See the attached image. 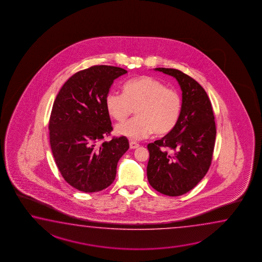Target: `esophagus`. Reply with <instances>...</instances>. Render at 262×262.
<instances>
[{"label": "esophagus", "instance_id": "esophagus-1", "mask_svg": "<svg viewBox=\"0 0 262 262\" xmlns=\"http://www.w3.org/2000/svg\"><path fill=\"white\" fill-rule=\"evenodd\" d=\"M129 145H130V149H138L139 147V144L135 142V141H131Z\"/></svg>", "mask_w": 262, "mask_h": 262}]
</instances>
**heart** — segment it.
<instances>
[{
	"label": "heart",
	"mask_w": 262,
	"mask_h": 262,
	"mask_svg": "<svg viewBox=\"0 0 262 262\" xmlns=\"http://www.w3.org/2000/svg\"><path fill=\"white\" fill-rule=\"evenodd\" d=\"M123 94L108 92L105 106L114 120L122 122L136 111L137 116L116 126V132L132 140L149 134L163 135L174 128L180 118L182 99L180 93L166 88L150 76H140L123 84Z\"/></svg>",
	"instance_id": "b5f03b06"
}]
</instances>
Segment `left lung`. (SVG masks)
I'll return each instance as SVG.
<instances>
[{"mask_svg":"<svg viewBox=\"0 0 262 262\" xmlns=\"http://www.w3.org/2000/svg\"><path fill=\"white\" fill-rule=\"evenodd\" d=\"M177 79L182 91V108L174 128L148 144L147 176L154 190L168 196L190 191L210 167L215 147V117L210 100L194 79L176 69L156 68Z\"/></svg>","mask_w":262,"mask_h":262,"instance_id":"obj_1","label":"left lung"}]
</instances>
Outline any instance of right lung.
I'll use <instances>...</instances> for the list:
<instances>
[{
    "label": "right lung",
    "instance_id": "1",
    "mask_svg": "<svg viewBox=\"0 0 262 262\" xmlns=\"http://www.w3.org/2000/svg\"><path fill=\"white\" fill-rule=\"evenodd\" d=\"M126 72L106 65L76 72L53 105L48 126L52 154L64 180L83 192L112 184L118 161L129 149L125 137L98 144L113 131L105 98L113 81Z\"/></svg>",
    "mask_w": 262,
    "mask_h": 262
}]
</instances>
